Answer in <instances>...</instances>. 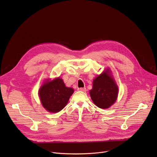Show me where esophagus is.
<instances>
[{"label":"esophagus","instance_id":"1","mask_svg":"<svg viewBox=\"0 0 157 157\" xmlns=\"http://www.w3.org/2000/svg\"><path fill=\"white\" fill-rule=\"evenodd\" d=\"M78 91H82V92H86V89L85 87H79L78 89Z\"/></svg>","mask_w":157,"mask_h":157}]
</instances>
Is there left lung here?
Instances as JSON below:
<instances>
[{
  "label": "left lung",
  "instance_id": "1",
  "mask_svg": "<svg viewBox=\"0 0 157 157\" xmlns=\"http://www.w3.org/2000/svg\"><path fill=\"white\" fill-rule=\"evenodd\" d=\"M89 93L94 104L101 109L109 108L116 102L118 87L108 70L94 79L93 89Z\"/></svg>",
  "mask_w": 157,
  "mask_h": 157
}]
</instances>
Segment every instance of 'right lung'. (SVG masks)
<instances>
[{"mask_svg":"<svg viewBox=\"0 0 157 157\" xmlns=\"http://www.w3.org/2000/svg\"><path fill=\"white\" fill-rule=\"evenodd\" d=\"M73 92V88L66 87L63 79L58 78L43 84L39 96L44 109L56 113L66 106Z\"/></svg>","mask_w":157,"mask_h":157,"instance_id":"1","label":"right lung"}]
</instances>
